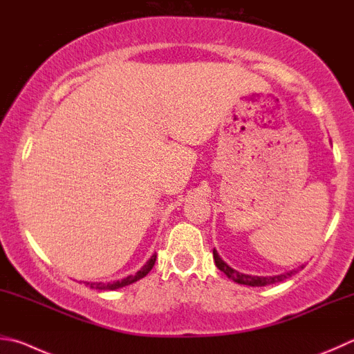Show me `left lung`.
Returning a JSON list of instances; mask_svg holds the SVG:
<instances>
[{
	"label": "left lung",
	"mask_w": 354,
	"mask_h": 354,
	"mask_svg": "<svg viewBox=\"0 0 354 354\" xmlns=\"http://www.w3.org/2000/svg\"><path fill=\"white\" fill-rule=\"evenodd\" d=\"M214 260H215L216 268L220 269L221 272L226 274L230 280H234L240 285H248V286H266V285L279 283V281H283L289 277H292V275L295 274V271H291V272H286V274H281V275H274V277H257V275L241 274V272L235 271V269L230 268L227 263H224L220 259V255H218L215 249H214Z\"/></svg>",
	"instance_id": "1"
}]
</instances>
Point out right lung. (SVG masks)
<instances>
[{
    "label": "right lung",
    "mask_w": 354,
    "mask_h": 354,
    "mask_svg": "<svg viewBox=\"0 0 354 354\" xmlns=\"http://www.w3.org/2000/svg\"><path fill=\"white\" fill-rule=\"evenodd\" d=\"M155 261H156V254L153 255L149 261H147V265H144L142 268H140V271H138L134 275H128L127 279L113 281V283H89V281H88L86 285H88L89 288H91V289H99V291H106V289H110V291H113V289L124 288V286H127V285L134 283V281L144 279L145 275L151 271L153 266H155Z\"/></svg>",
    "instance_id": "right-lung-1"
}]
</instances>
